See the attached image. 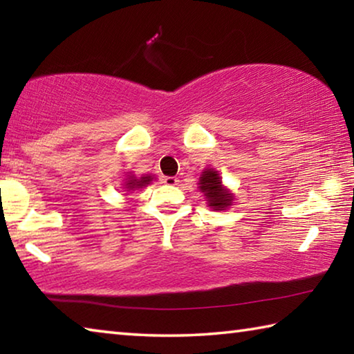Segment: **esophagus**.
I'll return each mask as SVG.
<instances>
[{
  "label": "esophagus",
  "instance_id": "esophagus-1",
  "mask_svg": "<svg viewBox=\"0 0 354 354\" xmlns=\"http://www.w3.org/2000/svg\"><path fill=\"white\" fill-rule=\"evenodd\" d=\"M162 183L167 185H176L179 183V179L176 176H164Z\"/></svg>",
  "mask_w": 354,
  "mask_h": 354
}]
</instances>
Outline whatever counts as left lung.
<instances>
[{"label": "left lung", "instance_id": "left-lung-1", "mask_svg": "<svg viewBox=\"0 0 354 354\" xmlns=\"http://www.w3.org/2000/svg\"><path fill=\"white\" fill-rule=\"evenodd\" d=\"M198 189L205 195L207 206L212 211H226V209L232 206V203L236 200L234 194L221 183L220 173L212 169V167H207V169L201 171L198 179Z\"/></svg>", "mask_w": 354, "mask_h": 354}]
</instances>
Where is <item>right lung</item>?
Segmentation results:
<instances>
[{"mask_svg":"<svg viewBox=\"0 0 354 354\" xmlns=\"http://www.w3.org/2000/svg\"><path fill=\"white\" fill-rule=\"evenodd\" d=\"M154 179H156L154 175L136 176L134 173L128 171L127 176H124V179H123V184H122L123 192H127V194H123V195H129V194H133L134 190H140L143 187H147V185L151 184Z\"/></svg>","mask_w":354,"mask_h":354,"instance_id":"obj_1","label":"right lung"}]
</instances>
